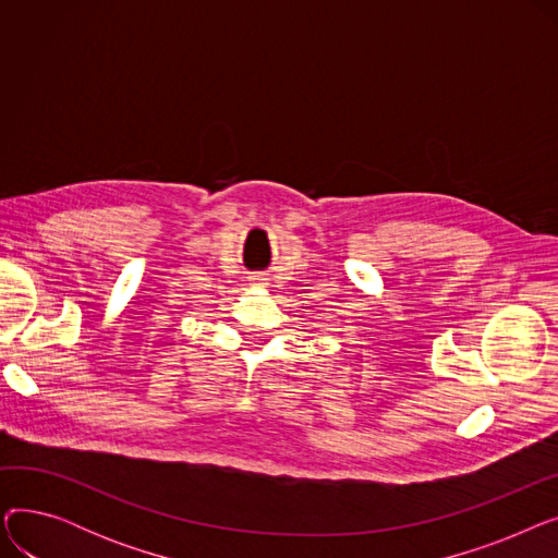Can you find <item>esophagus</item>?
Wrapping results in <instances>:
<instances>
[{"label": "esophagus", "mask_w": 558, "mask_h": 558, "mask_svg": "<svg viewBox=\"0 0 558 558\" xmlns=\"http://www.w3.org/2000/svg\"><path fill=\"white\" fill-rule=\"evenodd\" d=\"M264 280H267L264 276H253V278H251V282H253V284H267Z\"/></svg>", "instance_id": "34e87169"}]
</instances>
